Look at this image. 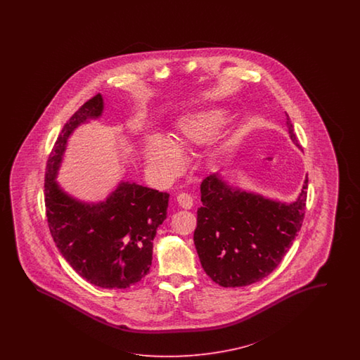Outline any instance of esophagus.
Segmentation results:
<instances>
[{"label": "esophagus", "mask_w": 360, "mask_h": 360, "mask_svg": "<svg viewBox=\"0 0 360 360\" xmlns=\"http://www.w3.org/2000/svg\"><path fill=\"white\" fill-rule=\"evenodd\" d=\"M176 202H178V205L181 207L186 208V210H190V208L193 207V205H194V200H193L191 195H188L186 193H182V194L176 196Z\"/></svg>", "instance_id": "esophagus-1"}]
</instances>
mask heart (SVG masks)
Masks as SVG:
<instances>
[{
  "label": "heart",
  "mask_w": 360,
  "mask_h": 360,
  "mask_svg": "<svg viewBox=\"0 0 360 360\" xmlns=\"http://www.w3.org/2000/svg\"><path fill=\"white\" fill-rule=\"evenodd\" d=\"M221 109H207L187 113L175 124L173 139L152 134L143 140V158L153 174L161 181H170L185 166L182 150H194L211 141L226 124Z\"/></svg>",
  "instance_id": "heart-1"
}]
</instances>
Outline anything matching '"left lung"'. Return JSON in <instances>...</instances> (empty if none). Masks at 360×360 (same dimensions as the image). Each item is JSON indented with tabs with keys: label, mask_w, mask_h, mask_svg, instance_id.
Masks as SVG:
<instances>
[{
	"label": "left lung",
	"mask_w": 360,
	"mask_h": 360,
	"mask_svg": "<svg viewBox=\"0 0 360 360\" xmlns=\"http://www.w3.org/2000/svg\"><path fill=\"white\" fill-rule=\"evenodd\" d=\"M288 131L297 141L286 113ZM307 176L298 198L283 203L229 186L218 173L200 185L194 244L208 277L224 288L257 283L289 251L305 215Z\"/></svg>",
	"instance_id": "left-lung-1"
}]
</instances>
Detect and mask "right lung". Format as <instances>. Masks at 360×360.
Listing matches in <instances>:
<instances>
[{
    "mask_svg": "<svg viewBox=\"0 0 360 360\" xmlns=\"http://www.w3.org/2000/svg\"><path fill=\"white\" fill-rule=\"evenodd\" d=\"M103 110L98 94L65 122L47 160L44 205L55 245L72 269L98 288L125 289L149 273L153 239L166 219L169 194L120 182L104 200L87 203L56 182L70 136L82 124L98 119Z\"/></svg>",
    "mask_w": 360,
    "mask_h": 360,
    "instance_id": "1",
    "label": "right lung"
}]
</instances>
